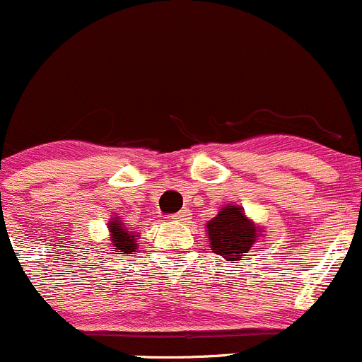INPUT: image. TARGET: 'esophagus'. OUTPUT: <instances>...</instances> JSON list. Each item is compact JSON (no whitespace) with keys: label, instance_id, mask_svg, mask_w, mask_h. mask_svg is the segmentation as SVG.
I'll return each instance as SVG.
<instances>
[{"label":"esophagus","instance_id":"esophagus-1","mask_svg":"<svg viewBox=\"0 0 362 362\" xmlns=\"http://www.w3.org/2000/svg\"><path fill=\"white\" fill-rule=\"evenodd\" d=\"M189 216H192V214H189L188 209H182V211H180L177 214H174L173 219L177 221V223H188Z\"/></svg>","mask_w":362,"mask_h":362}]
</instances>
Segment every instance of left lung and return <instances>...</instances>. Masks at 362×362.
I'll return each instance as SVG.
<instances>
[{
	"label": "left lung",
	"instance_id": "1",
	"mask_svg": "<svg viewBox=\"0 0 362 362\" xmlns=\"http://www.w3.org/2000/svg\"><path fill=\"white\" fill-rule=\"evenodd\" d=\"M259 236H262V229L238 205H226L207 223L211 250L226 260H243Z\"/></svg>",
	"mask_w": 362,
	"mask_h": 362
}]
</instances>
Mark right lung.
Instances as JSON below:
<instances>
[{
  "label": "right lung",
  "instance_id": "add662e5",
  "mask_svg": "<svg viewBox=\"0 0 362 362\" xmlns=\"http://www.w3.org/2000/svg\"><path fill=\"white\" fill-rule=\"evenodd\" d=\"M108 231H110V242L115 247V250L122 254H133L138 248L136 243V233L124 228V223H120V217H112L108 223Z\"/></svg>",
  "mask_w": 362,
  "mask_h": 362
}]
</instances>
